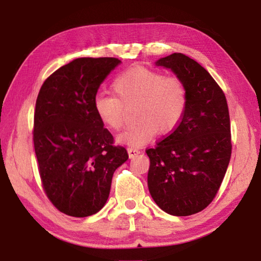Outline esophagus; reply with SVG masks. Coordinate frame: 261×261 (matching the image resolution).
Returning a JSON list of instances; mask_svg holds the SVG:
<instances>
[{
  "instance_id": "1",
  "label": "esophagus",
  "mask_w": 261,
  "mask_h": 261,
  "mask_svg": "<svg viewBox=\"0 0 261 261\" xmlns=\"http://www.w3.org/2000/svg\"><path fill=\"white\" fill-rule=\"evenodd\" d=\"M127 153H129V156L132 159V158H135V156L138 155V154L140 153V151H139V149L135 148V147H129V148H127Z\"/></svg>"
}]
</instances>
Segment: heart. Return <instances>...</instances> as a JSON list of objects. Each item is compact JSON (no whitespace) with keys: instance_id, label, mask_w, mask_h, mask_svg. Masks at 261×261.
<instances>
[{"instance_id":"heart-1","label":"heart","mask_w":261,"mask_h":261,"mask_svg":"<svg viewBox=\"0 0 261 261\" xmlns=\"http://www.w3.org/2000/svg\"><path fill=\"white\" fill-rule=\"evenodd\" d=\"M116 96L98 93L93 108L96 116L110 130H118L124 122L125 108L136 106L135 124L117 136L120 144L139 147L148 143L156 131H173L182 120L188 103L184 83L176 76H165L156 70L131 68L114 79Z\"/></svg>"}]
</instances>
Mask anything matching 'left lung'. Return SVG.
I'll list each match as a JSON object with an SVG mask.
<instances>
[{"instance_id":"8db88e82","label":"left lung","mask_w":261,"mask_h":261,"mask_svg":"<svg viewBox=\"0 0 261 261\" xmlns=\"http://www.w3.org/2000/svg\"><path fill=\"white\" fill-rule=\"evenodd\" d=\"M184 83L188 103L177 127L146 149L147 185L155 204L175 216L196 214L218 193L231 156L226 96L205 68L182 53L155 62Z\"/></svg>"}]
</instances>
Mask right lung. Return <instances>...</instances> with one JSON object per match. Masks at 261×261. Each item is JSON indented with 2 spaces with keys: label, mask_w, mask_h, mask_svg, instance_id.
<instances>
[{
  "label": "right lung",
  "mask_w": 261,
  "mask_h": 261,
  "mask_svg": "<svg viewBox=\"0 0 261 261\" xmlns=\"http://www.w3.org/2000/svg\"><path fill=\"white\" fill-rule=\"evenodd\" d=\"M118 64L114 57L73 60L46 79L35 102L33 141L43 189L57 210L74 218L102 208L115 170L129 159L93 108Z\"/></svg>",
  "instance_id": "add662e5"
}]
</instances>
